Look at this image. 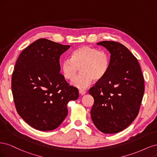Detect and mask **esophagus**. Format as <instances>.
<instances>
[{
  "mask_svg": "<svg viewBox=\"0 0 157 157\" xmlns=\"http://www.w3.org/2000/svg\"><path fill=\"white\" fill-rule=\"evenodd\" d=\"M86 93V91H84V90H79V94H80V95H84Z\"/></svg>",
  "mask_w": 157,
  "mask_h": 157,
  "instance_id": "obj_1",
  "label": "esophagus"
}]
</instances>
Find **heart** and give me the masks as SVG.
Returning <instances> with one entry per match:
<instances>
[{"mask_svg": "<svg viewBox=\"0 0 157 157\" xmlns=\"http://www.w3.org/2000/svg\"><path fill=\"white\" fill-rule=\"evenodd\" d=\"M110 67V57L105 51L89 46H82L71 52L70 58L65 59L61 63L63 77L72 80L80 71L78 77L72 82L80 89L88 88L94 80L99 81L105 77Z\"/></svg>", "mask_w": 157, "mask_h": 157, "instance_id": "1", "label": "heart"}]
</instances>
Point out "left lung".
<instances>
[{
    "mask_svg": "<svg viewBox=\"0 0 157 157\" xmlns=\"http://www.w3.org/2000/svg\"><path fill=\"white\" fill-rule=\"evenodd\" d=\"M110 52L105 77L89 90L94 99L90 115L94 125L105 134L124 130L138 115L145 91L144 78L136 57L117 42L97 43Z\"/></svg>",
    "mask_w": 157,
    "mask_h": 157,
    "instance_id": "8db88e82",
    "label": "left lung"
}]
</instances>
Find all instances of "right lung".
Segmentation results:
<instances>
[{"instance_id": "add662e5", "label": "right lung", "mask_w": 157, "mask_h": 157, "mask_svg": "<svg viewBox=\"0 0 157 157\" xmlns=\"http://www.w3.org/2000/svg\"><path fill=\"white\" fill-rule=\"evenodd\" d=\"M70 48L46 39L28 46L19 56L12 77L17 113L40 131L53 130L67 117V103L78 98V90L60 74V56Z\"/></svg>"}]
</instances>
